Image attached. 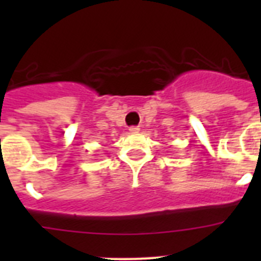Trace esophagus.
<instances>
[{
	"mask_svg": "<svg viewBox=\"0 0 261 261\" xmlns=\"http://www.w3.org/2000/svg\"><path fill=\"white\" fill-rule=\"evenodd\" d=\"M138 132H140V126H130L129 128V133H132V135H136Z\"/></svg>",
	"mask_w": 261,
	"mask_h": 261,
	"instance_id": "obj_1",
	"label": "esophagus"
}]
</instances>
